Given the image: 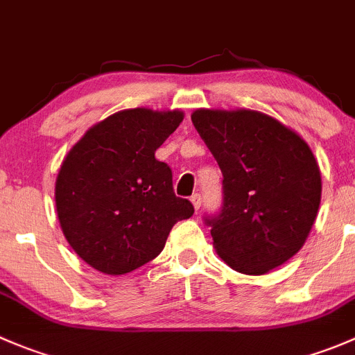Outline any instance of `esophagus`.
Returning <instances> with one entry per match:
<instances>
[{
	"mask_svg": "<svg viewBox=\"0 0 355 355\" xmlns=\"http://www.w3.org/2000/svg\"><path fill=\"white\" fill-rule=\"evenodd\" d=\"M191 201H192V205H194V209L198 211V209L201 208V194H194L191 198Z\"/></svg>",
	"mask_w": 355,
	"mask_h": 355,
	"instance_id": "1",
	"label": "esophagus"
}]
</instances>
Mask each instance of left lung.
I'll return each mask as SVG.
<instances>
[{
	"instance_id": "obj_1",
	"label": "left lung",
	"mask_w": 355,
	"mask_h": 355,
	"mask_svg": "<svg viewBox=\"0 0 355 355\" xmlns=\"http://www.w3.org/2000/svg\"><path fill=\"white\" fill-rule=\"evenodd\" d=\"M223 175L222 209L205 216L229 267L261 276L300 251L318 216L321 171L311 147L277 119L250 109L191 116Z\"/></svg>"
}]
</instances>
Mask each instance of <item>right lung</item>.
Wrapping results in <instances>:
<instances>
[{
  "label": "right lung",
  "instance_id": "right-lung-1",
  "mask_svg": "<svg viewBox=\"0 0 355 355\" xmlns=\"http://www.w3.org/2000/svg\"><path fill=\"white\" fill-rule=\"evenodd\" d=\"M182 119V111H119L65 156L55 182L58 222L90 267L132 272L163 251L178 220L192 216V202L175 196L171 168L154 156Z\"/></svg>",
  "mask_w": 355,
  "mask_h": 355
}]
</instances>
